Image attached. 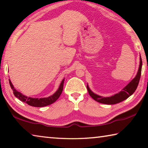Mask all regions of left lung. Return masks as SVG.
I'll return each mask as SVG.
<instances>
[{"label": "left lung", "mask_w": 148, "mask_h": 148, "mask_svg": "<svg viewBox=\"0 0 148 148\" xmlns=\"http://www.w3.org/2000/svg\"><path fill=\"white\" fill-rule=\"evenodd\" d=\"M142 61L141 56H140V64L138 71L137 74L133 79H132L129 83L121 91H119L118 93H116L111 97H103L100 96L97 94L94 93L91 89H90L88 84L87 85V89L89 92V94L95 101L100 102L102 104H115L119 103L122 101H125V99L132 95L134 93V92L136 91V89L138 85L140 76H141L142 72Z\"/></svg>", "instance_id": "left-lung-1"}]
</instances>
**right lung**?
I'll return each instance as SVG.
<instances>
[{"mask_svg": "<svg viewBox=\"0 0 148 148\" xmlns=\"http://www.w3.org/2000/svg\"><path fill=\"white\" fill-rule=\"evenodd\" d=\"M64 78L62 79V82L60 86L59 87L58 89L57 90L56 92H55L51 96L48 97H46V98H32V97H27L21 93V92H19L18 91L14 88L13 84H12L10 79H9V83L10 85V87L13 90L14 95L15 97L19 99L20 101L22 102H24L27 103V104L30 105V106H34V107H44L46 106H48L49 104H53V102H56L57 99H59L60 95L62 93V89H63V84H64Z\"/></svg>", "mask_w": 148, "mask_h": 148, "instance_id": "obj_1", "label": "right lung"}]
</instances>
